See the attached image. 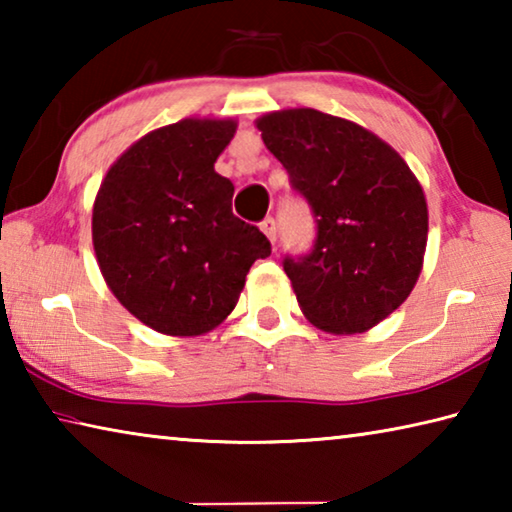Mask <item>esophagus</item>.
I'll use <instances>...</instances> for the list:
<instances>
[{
	"instance_id": "esophagus-1",
	"label": "esophagus",
	"mask_w": 512,
	"mask_h": 512,
	"mask_svg": "<svg viewBox=\"0 0 512 512\" xmlns=\"http://www.w3.org/2000/svg\"><path fill=\"white\" fill-rule=\"evenodd\" d=\"M259 228H262L264 235L275 244V239H277V223H275L273 216H266V219L259 223Z\"/></svg>"
}]
</instances>
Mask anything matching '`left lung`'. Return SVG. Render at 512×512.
Here are the masks:
<instances>
[{"instance_id": "1", "label": "left lung", "mask_w": 512, "mask_h": 512, "mask_svg": "<svg viewBox=\"0 0 512 512\" xmlns=\"http://www.w3.org/2000/svg\"><path fill=\"white\" fill-rule=\"evenodd\" d=\"M257 128L316 219L314 248L282 262L302 314L332 334L375 327L422 271L429 214L418 178L375 133L314 108L268 112Z\"/></svg>"}]
</instances>
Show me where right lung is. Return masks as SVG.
<instances>
[{
  "label": "right lung",
  "instance_id": "add662e5",
  "mask_svg": "<svg viewBox=\"0 0 512 512\" xmlns=\"http://www.w3.org/2000/svg\"><path fill=\"white\" fill-rule=\"evenodd\" d=\"M232 119H183L137 140L94 198L92 241L103 280L144 325L198 336L235 309L255 259L271 255L259 228L232 214L235 185L214 162Z\"/></svg>",
  "mask_w": 512,
  "mask_h": 512
}]
</instances>
